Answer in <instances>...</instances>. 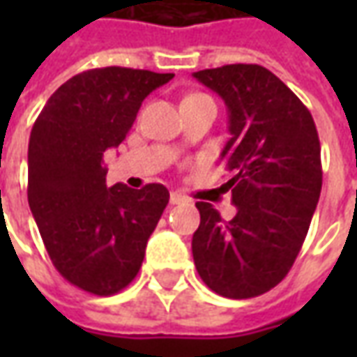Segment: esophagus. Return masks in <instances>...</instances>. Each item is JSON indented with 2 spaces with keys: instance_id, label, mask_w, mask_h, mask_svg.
<instances>
[{
  "instance_id": "34e87169",
  "label": "esophagus",
  "mask_w": 357,
  "mask_h": 357,
  "mask_svg": "<svg viewBox=\"0 0 357 357\" xmlns=\"http://www.w3.org/2000/svg\"><path fill=\"white\" fill-rule=\"evenodd\" d=\"M187 199L183 195L179 193H170V204H181V202H185Z\"/></svg>"
}]
</instances>
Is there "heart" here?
Instances as JSON below:
<instances>
[{
	"mask_svg": "<svg viewBox=\"0 0 357 357\" xmlns=\"http://www.w3.org/2000/svg\"><path fill=\"white\" fill-rule=\"evenodd\" d=\"M187 99H206V95H202V93H193V95H187L185 99L183 101H187ZM210 99V97H208Z\"/></svg>",
	"mask_w": 357,
	"mask_h": 357,
	"instance_id": "1",
	"label": "heart"
}]
</instances>
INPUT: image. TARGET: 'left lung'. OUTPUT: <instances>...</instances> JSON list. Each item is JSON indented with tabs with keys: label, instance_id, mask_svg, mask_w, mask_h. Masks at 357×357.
<instances>
[{
	"label": "left lung",
	"instance_id": "left-lung-1",
	"mask_svg": "<svg viewBox=\"0 0 357 357\" xmlns=\"http://www.w3.org/2000/svg\"><path fill=\"white\" fill-rule=\"evenodd\" d=\"M225 101L231 137L222 151L237 208L225 222L197 202L193 260L225 298H255L289 273L321 193V145L314 118L291 89L260 65H225L193 74Z\"/></svg>",
	"mask_w": 357,
	"mask_h": 357
}]
</instances>
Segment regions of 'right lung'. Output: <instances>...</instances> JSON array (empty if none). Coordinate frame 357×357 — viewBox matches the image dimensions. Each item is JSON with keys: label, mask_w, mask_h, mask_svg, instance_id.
<instances>
[{"label": "right lung", "mask_w": 357, "mask_h": 357, "mask_svg": "<svg viewBox=\"0 0 357 357\" xmlns=\"http://www.w3.org/2000/svg\"><path fill=\"white\" fill-rule=\"evenodd\" d=\"M172 78L124 66L86 70L36 118L28 204L53 266L82 291L110 296L132 283L168 204L160 183L107 187L102 155L126 139L143 99Z\"/></svg>", "instance_id": "1"}]
</instances>
